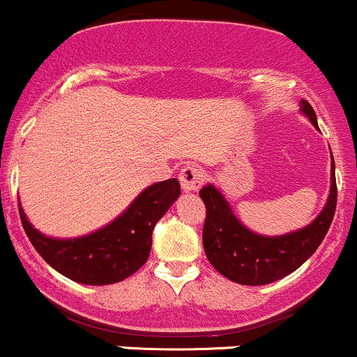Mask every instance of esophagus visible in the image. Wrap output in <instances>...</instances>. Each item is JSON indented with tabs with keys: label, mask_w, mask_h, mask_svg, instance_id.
Returning a JSON list of instances; mask_svg holds the SVG:
<instances>
[{
	"label": "esophagus",
	"mask_w": 357,
	"mask_h": 357,
	"mask_svg": "<svg viewBox=\"0 0 357 357\" xmlns=\"http://www.w3.org/2000/svg\"><path fill=\"white\" fill-rule=\"evenodd\" d=\"M180 185H182L183 192H192L197 190L203 183L204 175L203 170L199 167H194V165H187L180 170Z\"/></svg>",
	"instance_id": "obj_1"
}]
</instances>
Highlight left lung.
Instances as JSON below:
<instances>
[{
	"mask_svg": "<svg viewBox=\"0 0 357 357\" xmlns=\"http://www.w3.org/2000/svg\"><path fill=\"white\" fill-rule=\"evenodd\" d=\"M300 112L319 128L309 102L300 100ZM199 196L206 206L203 246L211 266L234 283L269 284L297 271L326 236L337 208L335 161L331 156L330 194L324 208L309 225L287 234L262 236L250 231L236 217L224 194L211 183L199 190Z\"/></svg>",
	"mask_w": 357,
	"mask_h": 357,
	"instance_id": "8db88e82",
	"label": "left lung"
}]
</instances>
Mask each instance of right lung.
Segmentation results:
<instances>
[{"label": "right lung", "instance_id": "1", "mask_svg": "<svg viewBox=\"0 0 357 357\" xmlns=\"http://www.w3.org/2000/svg\"><path fill=\"white\" fill-rule=\"evenodd\" d=\"M180 196L177 178L146 187L119 217L79 238H52L31 224L19 201L24 231L57 273L81 284L104 287L132 276L147 262L153 231Z\"/></svg>", "mask_w": 357, "mask_h": 357}]
</instances>
